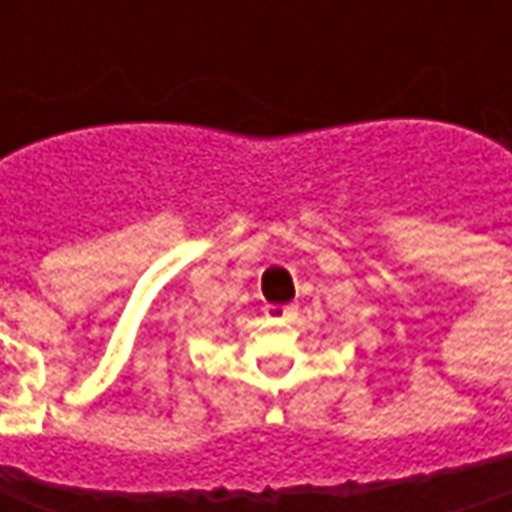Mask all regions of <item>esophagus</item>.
<instances>
[{"label":"esophagus","instance_id":"34e87169","mask_svg":"<svg viewBox=\"0 0 512 512\" xmlns=\"http://www.w3.org/2000/svg\"><path fill=\"white\" fill-rule=\"evenodd\" d=\"M265 313H267V319H276V322H287V319H293V316L299 313V307H296V305H267Z\"/></svg>","mask_w":512,"mask_h":512}]
</instances>
